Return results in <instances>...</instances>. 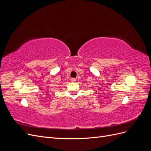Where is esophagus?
<instances>
[{
  "label": "esophagus",
  "instance_id": "obj_1",
  "mask_svg": "<svg viewBox=\"0 0 151 151\" xmlns=\"http://www.w3.org/2000/svg\"><path fill=\"white\" fill-rule=\"evenodd\" d=\"M71 81L72 82V83H75V82L76 81V79L75 78H72L71 79Z\"/></svg>",
  "mask_w": 151,
  "mask_h": 151
}]
</instances>
